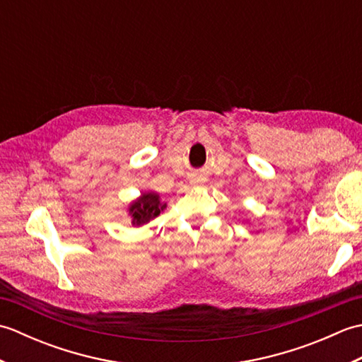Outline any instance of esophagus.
Returning a JSON list of instances; mask_svg holds the SVG:
<instances>
[{
    "mask_svg": "<svg viewBox=\"0 0 362 362\" xmlns=\"http://www.w3.org/2000/svg\"><path fill=\"white\" fill-rule=\"evenodd\" d=\"M205 182H206V179H205V177H204L202 174H196V175L193 177V180H191V185L201 187V185H204Z\"/></svg>",
    "mask_w": 362,
    "mask_h": 362,
    "instance_id": "esophagus-1",
    "label": "esophagus"
}]
</instances>
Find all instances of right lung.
Here are the masks:
<instances>
[{"label":"right lung","instance_id":"add662e5","mask_svg":"<svg viewBox=\"0 0 362 362\" xmlns=\"http://www.w3.org/2000/svg\"><path fill=\"white\" fill-rule=\"evenodd\" d=\"M166 209V204L160 202V196L157 193H143L140 197L130 204L129 214L132 218V226L140 227L148 224L149 221L157 218L160 211Z\"/></svg>","mask_w":362,"mask_h":362}]
</instances>
